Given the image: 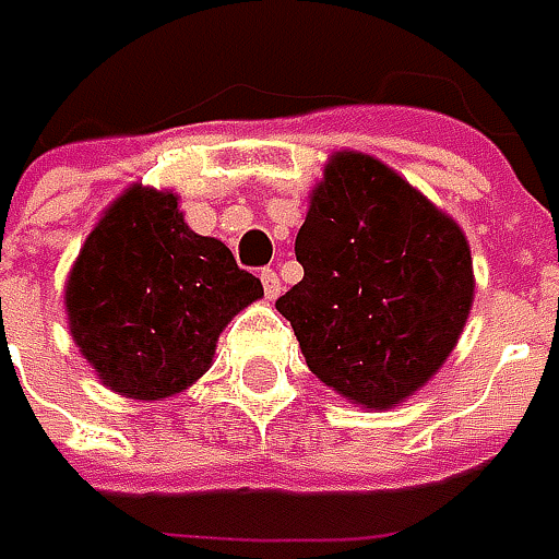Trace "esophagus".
I'll return each instance as SVG.
<instances>
[{
    "instance_id": "esophagus-1",
    "label": "esophagus",
    "mask_w": 559,
    "mask_h": 559,
    "mask_svg": "<svg viewBox=\"0 0 559 559\" xmlns=\"http://www.w3.org/2000/svg\"><path fill=\"white\" fill-rule=\"evenodd\" d=\"M261 283H264V295H267L270 301L280 298V289H283V286H280V276H276L273 270H261Z\"/></svg>"
}]
</instances>
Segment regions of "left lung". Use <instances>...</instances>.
Listing matches in <instances>:
<instances>
[{"label":"left lung","mask_w":559,"mask_h":559,"mask_svg":"<svg viewBox=\"0 0 559 559\" xmlns=\"http://www.w3.org/2000/svg\"><path fill=\"white\" fill-rule=\"evenodd\" d=\"M305 280L276 311L311 373L352 404L397 407L454 352L476 295L461 224L389 164L335 152L295 236Z\"/></svg>","instance_id":"1"}]
</instances>
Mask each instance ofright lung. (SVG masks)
Returning a JSON list of instances; mask_svg holds the SVG:
<instances>
[{"instance_id":"right-lung-1","label":"right lung","mask_w":559,"mask_h":559,"mask_svg":"<svg viewBox=\"0 0 559 559\" xmlns=\"http://www.w3.org/2000/svg\"><path fill=\"white\" fill-rule=\"evenodd\" d=\"M261 295L221 239L189 229L174 189L133 183L80 248L64 311L102 385L164 401L207 373L226 323Z\"/></svg>"}]
</instances>
